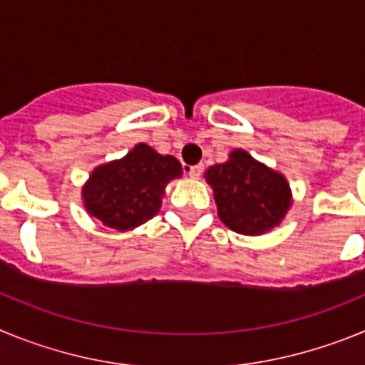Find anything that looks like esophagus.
<instances>
[{"instance_id":"1","label":"esophagus","mask_w":365,"mask_h":365,"mask_svg":"<svg viewBox=\"0 0 365 365\" xmlns=\"http://www.w3.org/2000/svg\"><path fill=\"white\" fill-rule=\"evenodd\" d=\"M186 172H188V175L192 177V179H199V177H201V173L205 172V166H202V164H195V166H188V168H186Z\"/></svg>"}]
</instances>
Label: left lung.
<instances>
[{
	"label": "left lung",
	"mask_w": 365,
	"mask_h": 365,
	"mask_svg": "<svg viewBox=\"0 0 365 365\" xmlns=\"http://www.w3.org/2000/svg\"><path fill=\"white\" fill-rule=\"evenodd\" d=\"M205 179L214 190L219 219L237 234H267L291 210L292 192L285 175L245 150L230 151L227 163L206 170Z\"/></svg>",
	"instance_id": "1"
}]
</instances>
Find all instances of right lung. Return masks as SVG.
Returning <instances> with one entry per match:
<instances>
[{
    "instance_id": "right-lung-1",
    "label": "right lung",
    "mask_w": 365,
    "mask_h": 365,
    "mask_svg": "<svg viewBox=\"0 0 365 365\" xmlns=\"http://www.w3.org/2000/svg\"><path fill=\"white\" fill-rule=\"evenodd\" d=\"M182 175L173 155L140 143L122 159L100 164L82 186L83 208L117 232H128L159 214L164 190Z\"/></svg>"
}]
</instances>
